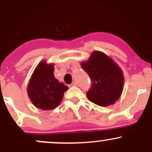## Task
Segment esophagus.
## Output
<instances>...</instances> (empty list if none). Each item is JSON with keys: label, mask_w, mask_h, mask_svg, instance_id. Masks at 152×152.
Masks as SVG:
<instances>
[{"label": "esophagus", "mask_w": 152, "mask_h": 152, "mask_svg": "<svg viewBox=\"0 0 152 152\" xmlns=\"http://www.w3.org/2000/svg\"><path fill=\"white\" fill-rule=\"evenodd\" d=\"M76 86V82H73L72 83H71V84L69 85V87H72V86Z\"/></svg>", "instance_id": "1"}]
</instances>
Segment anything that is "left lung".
<instances>
[{"instance_id": "8db88e82", "label": "left lung", "mask_w": 152, "mask_h": 152, "mask_svg": "<svg viewBox=\"0 0 152 152\" xmlns=\"http://www.w3.org/2000/svg\"><path fill=\"white\" fill-rule=\"evenodd\" d=\"M81 68L91 80V87L86 93L88 100L100 106L114 104L124 88L123 73L110 57L101 51H94Z\"/></svg>"}]
</instances>
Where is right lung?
Returning <instances> with one entry per match:
<instances>
[{"label": "right lung", "mask_w": 152, "mask_h": 152, "mask_svg": "<svg viewBox=\"0 0 152 152\" xmlns=\"http://www.w3.org/2000/svg\"><path fill=\"white\" fill-rule=\"evenodd\" d=\"M53 65L40 62L28 86V95L38 109L51 110L59 106L68 87L54 77Z\"/></svg>", "instance_id": "right-lung-1"}]
</instances>
